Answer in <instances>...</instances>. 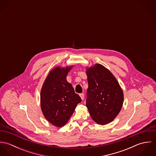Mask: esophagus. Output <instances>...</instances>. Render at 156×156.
<instances>
[{
  "label": "esophagus",
  "instance_id": "esophagus-1",
  "mask_svg": "<svg viewBox=\"0 0 156 156\" xmlns=\"http://www.w3.org/2000/svg\"><path fill=\"white\" fill-rule=\"evenodd\" d=\"M79 95H80V97L81 99L83 100L84 99V94L82 93V94H79Z\"/></svg>",
  "mask_w": 156,
  "mask_h": 156
}]
</instances>
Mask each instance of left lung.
Instances as JSON below:
<instances>
[{"mask_svg":"<svg viewBox=\"0 0 156 156\" xmlns=\"http://www.w3.org/2000/svg\"><path fill=\"white\" fill-rule=\"evenodd\" d=\"M88 88L86 106L92 119L98 124L112 122L121 111L124 94L111 72L96 64L87 68Z\"/></svg>","mask_w":156,"mask_h":156,"instance_id":"left-lung-1","label":"left lung"}]
</instances>
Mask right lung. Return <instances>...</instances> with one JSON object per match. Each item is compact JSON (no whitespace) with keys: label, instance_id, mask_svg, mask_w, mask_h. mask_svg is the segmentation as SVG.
I'll return each mask as SVG.
<instances>
[{"label":"right lung","instance_id":"right-lung-1","mask_svg":"<svg viewBox=\"0 0 156 156\" xmlns=\"http://www.w3.org/2000/svg\"><path fill=\"white\" fill-rule=\"evenodd\" d=\"M73 66L55 67L47 76L41 90V109L45 118L53 126L61 127L70 118L82 101L72 85L67 80Z\"/></svg>","mask_w":156,"mask_h":156}]
</instances>
